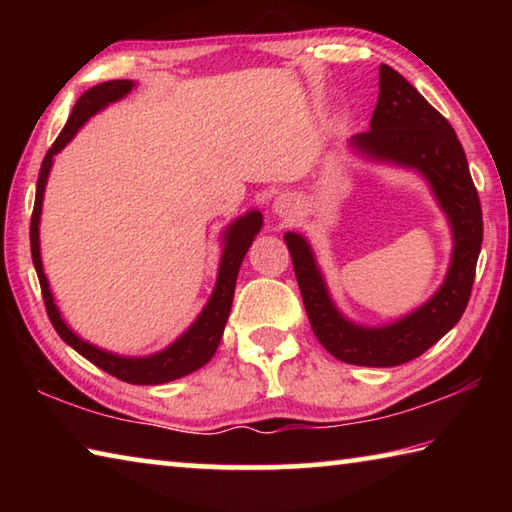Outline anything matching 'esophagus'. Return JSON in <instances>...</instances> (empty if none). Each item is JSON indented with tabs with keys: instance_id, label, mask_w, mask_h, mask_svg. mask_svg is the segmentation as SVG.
<instances>
[{
	"instance_id": "esophagus-1",
	"label": "esophagus",
	"mask_w": 512,
	"mask_h": 512,
	"mask_svg": "<svg viewBox=\"0 0 512 512\" xmlns=\"http://www.w3.org/2000/svg\"><path fill=\"white\" fill-rule=\"evenodd\" d=\"M291 207H293L291 198H287V196H280V198H275V203H273V212H275V214H280V216H284V219H287V216H291Z\"/></svg>"
}]
</instances>
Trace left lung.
Wrapping results in <instances>:
<instances>
[{"label": "left lung", "mask_w": 512, "mask_h": 512, "mask_svg": "<svg viewBox=\"0 0 512 512\" xmlns=\"http://www.w3.org/2000/svg\"><path fill=\"white\" fill-rule=\"evenodd\" d=\"M350 146L370 160L422 173L452 225L454 250L445 282L422 307L381 327H363L345 318L329 298L307 239L298 232L284 235L320 345L352 366L391 368L420 357L461 320L481 253V203L454 128L393 67H379V99L370 131L354 135Z\"/></svg>", "instance_id": "8db88e82"}]
</instances>
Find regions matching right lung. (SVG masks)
<instances>
[{
    "mask_svg": "<svg viewBox=\"0 0 512 512\" xmlns=\"http://www.w3.org/2000/svg\"><path fill=\"white\" fill-rule=\"evenodd\" d=\"M133 88H135L133 81L99 83L88 92H83L81 99L76 101V106L72 110V115H69L65 128L56 137V142L51 144L45 160H42L29 235H31V257L40 280L42 298H45L47 316L60 339H63L67 345H72L81 357L92 361L97 368L106 370L112 377L128 381V384H137V386H155V384H167V381L185 377L189 372L203 368L205 363L214 357V352L219 348V341L223 336L225 323H228V316H230L241 262H244V257L248 253L250 244H253V239L257 237V232L262 230L264 221H262V212L253 210V212H246L244 216H239L237 221H232L228 228H225L223 255H221L219 275H216V287L212 291V296L192 323V327H189L183 336H178L169 348L149 354V357H119V354H112L108 350L97 348V345L83 341L81 336H76L72 329L67 327V323L56 307L54 296H51L45 268H42V257H40V214H42V198H45L47 178H49L51 164H54V155L58 151H63L67 142H72V137L79 133V128L85 124V121H88L92 115H97L99 110L106 108L108 103L124 99Z\"/></svg>",
    "mask_w": 512,
    "mask_h": 512,
    "instance_id": "obj_1",
    "label": "right lung"
}]
</instances>
